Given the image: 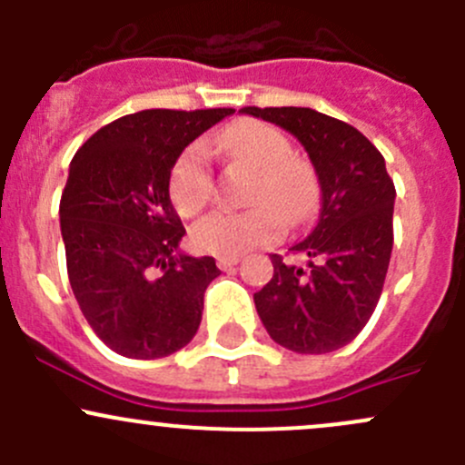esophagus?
<instances>
[{
  "instance_id": "34e87169",
  "label": "esophagus",
  "mask_w": 465,
  "mask_h": 465,
  "mask_svg": "<svg viewBox=\"0 0 465 465\" xmlns=\"http://www.w3.org/2000/svg\"><path fill=\"white\" fill-rule=\"evenodd\" d=\"M238 261H241L238 256H218V267L220 270L227 272V270H232L233 265H238Z\"/></svg>"
}]
</instances>
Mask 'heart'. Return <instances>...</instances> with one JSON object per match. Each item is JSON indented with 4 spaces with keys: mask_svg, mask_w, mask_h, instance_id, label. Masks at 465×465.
<instances>
[{
    "mask_svg": "<svg viewBox=\"0 0 465 465\" xmlns=\"http://www.w3.org/2000/svg\"><path fill=\"white\" fill-rule=\"evenodd\" d=\"M233 159L256 168L250 211H215L191 232L193 245L206 254L238 256L276 241L288 223H302L315 204V175L311 166L290 157L285 134L261 121H238L213 139ZM213 195L209 150L193 143L184 150L171 173V200L182 215H195Z\"/></svg>",
    "mask_w": 465,
    "mask_h": 465,
    "instance_id": "heart-1",
    "label": "heart"
}]
</instances>
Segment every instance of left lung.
Listing matches in <instances>:
<instances>
[{
	"label": "left lung",
	"instance_id": "obj_1",
	"mask_svg": "<svg viewBox=\"0 0 465 465\" xmlns=\"http://www.w3.org/2000/svg\"><path fill=\"white\" fill-rule=\"evenodd\" d=\"M297 137L320 182V218L290 250L306 267L272 254L270 283L256 312L276 344L294 353H331L355 340L382 294L393 247L396 189L384 157L353 125L311 107H245Z\"/></svg>",
	"mask_w": 465,
	"mask_h": 465
}]
</instances>
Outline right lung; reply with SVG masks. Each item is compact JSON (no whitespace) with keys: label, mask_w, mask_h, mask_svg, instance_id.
I'll use <instances>...</instances> for the list:
<instances>
[{"label":"right lung","mask_w":465,"mask_h":465,"mask_svg":"<svg viewBox=\"0 0 465 465\" xmlns=\"http://www.w3.org/2000/svg\"><path fill=\"white\" fill-rule=\"evenodd\" d=\"M233 110H143L83 143L69 163L60 232L69 283L92 331L119 355L166 358L203 322L220 270L182 254L186 233L171 203V171L200 134Z\"/></svg>","instance_id":"obj_1"}]
</instances>
